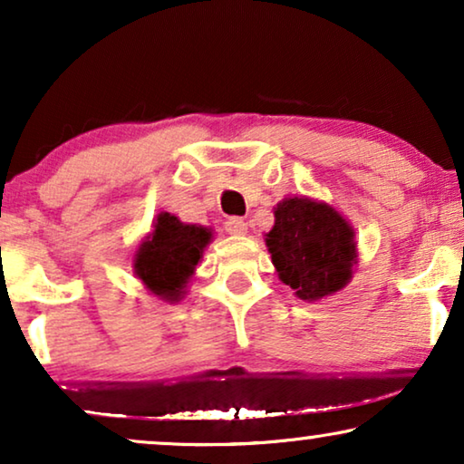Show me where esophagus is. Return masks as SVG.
<instances>
[{"mask_svg": "<svg viewBox=\"0 0 464 464\" xmlns=\"http://www.w3.org/2000/svg\"><path fill=\"white\" fill-rule=\"evenodd\" d=\"M226 232L230 234V237H245L246 224L240 218H230L226 221Z\"/></svg>", "mask_w": 464, "mask_h": 464, "instance_id": "34e87169", "label": "esophagus"}]
</instances>
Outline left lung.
Returning a JSON list of instances; mask_svg holds the SVG:
<instances>
[{
    "label": "left lung",
    "instance_id": "1",
    "mask_svg": "<svg viewBox=\"0 0 464 464\" xmlns=\"http://www.w3.org/2000/svg\"><path fill=\"white\" fill-rule=\"evenodd\" d=\"M276 275L304 302H319L351 283L359 259L354 227L332 205L289 196L275 207L266 234Z\"/></svg>",
    "mask_w": 464,
    "mask_h": 464
}]
</instances>
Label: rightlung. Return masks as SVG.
I'll list each match as a JSON object with an SVG mask.
<instances>
[{
  "mask_svg": "<svg viewBox=\"0 0 464 464\" xmlns=\"http://www.w3.org/2000/svg\"><path fill=\"white\" fill-rule=\"evenodd\" d=\"M211 240V227L183 224L175 215L160 213L137 246L132 272L158 300L181 302Z\"/></svg>",
  "mask_w": 464,
  "mask_h": 464,
  "instance_id": "right-lung-1",
  "label": "right lung"
}]
</instances>
